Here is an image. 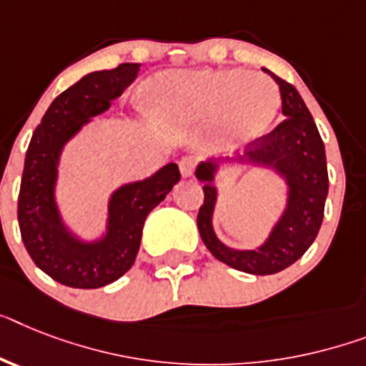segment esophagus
<instances>
[{"instance_id": "obj_1", "label": "esophagus", "mask_w": 366, "mask_h": 366, "mask_svg": "<svg viewBox=\"0 0 366 366\" xmlns=\"http://www.w3.org/2000/svg\"><path fill=\"white\" fill-rule=\"evenodd\" d=\"M196 168V159L194 157H183L179 161V172L183 177H190L194 174Z\"/></svg>"}]
</instances>
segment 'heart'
Here are the masks:
<instances>
[{
  "label": "heart",
  "instance_id": "1",
  "mask_svg": "<svg viewBox=\"0 0 366 366\" xmlns=\"http://www.w3.org/2000/svg\"><path fill=\"white\" fill-rule=\"evenodd\" d=\"M159 116L187 123L219 119L220 131L232 142L264 136L279 114V93L259 72L241 69H198L162 74L149 87Z\"/></svg>",
  "mask_w": 366,
  "mask_h": 366
}]
</instances>
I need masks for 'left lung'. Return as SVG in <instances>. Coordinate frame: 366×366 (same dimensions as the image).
Returning <instances> with one entry per match:
<instances>
[{"mask_svg":"<svg viewBox=\"0 0 366 366\" xmlns=\"http://www.w3.org/2000/svg\"><path fill=\"white\" fill-rule=\"evenodd\" d=\"M271 74L280 89L282 116L274 131L250 142L243 153L213 157L196 166V179L204 183V204L198 211V230L209 252L222 264L250 274H273L286 269L309 250L324 220L329 190L325 147L309 108L292 84ZM239 164L264 167L285 181L287 205L268 239L256 249H232L216 237L212 228L218 189L214 185L220 165Z\"/></svg>","mask_w":366,"mask_h":366,"instance_id":"obj_1","label":"left lung"}]
</instances>
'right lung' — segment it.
<instances>
[{"mask_svg": "<svg viewBox=\"0 0 366 366\" xmlns=\"http://www.w3.org/2000/svg\"><path fill=\"white\" fill-rule=\"evenodd\" d=\"M140 72V63H122L95 71L57 95L35 129L24 162L18 194V224L39 269L71 288H101L131 269L142 241V228L181 179L176 162H168L146 179L117 187L108 200L107 228L86 241L65 224L56 200L61 153L69 142L110 108Z\"/></svg>", "mask_w": 366, "mask_h": 366, "instance_id": "right-lung-1", "label": "right lung"}]
</instances>
